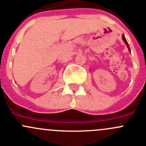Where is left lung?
I'll list each match as a JSON object with an SVG mask.
<instances>
[{"mask_svg":"<svg viewBox=\"0 0 146 146\" xmlns=\"http://www.w3.org/2000/svg\"><path fill=\"white\" fill-rule=\"evenodd\" d=\"M122 38H123V41H124V42L125 43V44L126 45H127V48H129V51H130V47H129V45H128V43L127 42V41H126V39H125V36H124V35L123 36V37H122Z\"/></svg>","mask_w":146,"mask_h":146,"instance_id":"obj_1","label":"left lung"}]
</instances>
